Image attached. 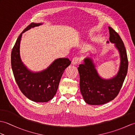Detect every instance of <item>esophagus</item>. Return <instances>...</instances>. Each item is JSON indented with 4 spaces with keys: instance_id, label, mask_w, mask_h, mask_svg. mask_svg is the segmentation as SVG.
<instances>
[{
    "instance_id": "esophagus-1",
    "label": "esophagus",
    "mask_w": 135,
    "mask_h": 135,
    "mask_svg": "<svg viewBox=\"0 0 135 135\" xmlns=\"http://www.w3.org/2000/svg\"><path fill=\"white\" fill-rule=\"evenodd\" d=\"M81 61V60H80L79 57H75L74 58H73L72 60V64L73 65H76L79 64V63Z\"/></svg>"
}]
</instances>
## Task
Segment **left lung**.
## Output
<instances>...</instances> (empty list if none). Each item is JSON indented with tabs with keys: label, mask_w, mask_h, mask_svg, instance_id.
<instances>
[{
	"label": "left lung",
	"mask_w": 135,
	"mask_h": 135,
	"mask_svg": "<svg viewBox=\"0 0 135 135\" xmlns=\"http://www.w3.org/2000/svg\"><path fill=\"white\" fill-rule=\"evenodd\" d=\"M110 41L114 43L121 56V64L117 75L110 79H102L90 58L84 59L78 70L80 76V90L85 102L91 105L104 104L118 95L127 75L128 60L124 43L118 33L108 27Z\"/></svg>",
	"instance_id": "left-lung-1"
}]
</instances>
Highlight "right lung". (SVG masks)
<instances>
[{
  "label": "right lung",
  "mask_w": 135,
  "mask_h": 135,
  "mask_svg": "<svg viewBox=\"0 0 135 135\" xmlns=\"http://www.w3.org/2000/svg\"><path fill=\"white\" fill-rule=\"evenodd\" d=\"M41 24H30L20 33L11 51V64L13 73L19 89L28 99L35 102H47L52 99L59 87L65 69L71 64L67 58L56 60L46 70L32 73L22 62L20 56V45L22 33L31 27Z\"/></svg>",
  "instance_id": "add662e5"
}]
</instances>
